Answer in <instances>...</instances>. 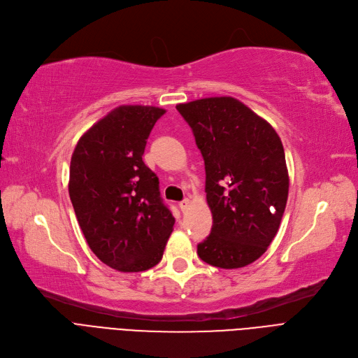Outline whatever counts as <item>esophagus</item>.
I'll use <instances>...</instances> for the list:
<instances>
[{
	"label": "esophagus",
	"mask_w": 358,
	"mask_h": 358,
	"mask_svg": "<svg viewBox=\"0 0 358 358\" xmlns=\"http://www.w3.org/2000/svg\"><path fill=\"white\" fill-rule=\"evenodd\" d=\"M189 206H190V200H189V199H184V200L180 201V209H181L182 212L187 210Z\"/></svg>",
	"instance_id": "obj_1"
}]
</instances>
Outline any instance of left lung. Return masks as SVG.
I'll return each instance as SVG.
<instances>
[{"label": "left lung", "mask_w": 358, "mask_h": 358, "mask_svg": "<svg viewBox=\"0 0 358 358\" xmlns=\"http://www.w3.org/2000/svg\"><path fill=\"white\" fill-rule=\"evenodd\" d=\"M177 110L205 161L213 220L197 255L222 269L250 265L268 250L287 206L289 178L281 138L266 120L231 96L180 103Z\"/></svg>", "instance_id": "obj_1"}]
</instances>
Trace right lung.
Here are the masks:
<instances>
[{"label":"right lung","instance_id":"right-lung-1","mask_svg":"<svg viewBox=\"0 0 358 358\" xmlns=\"http://www.w3.org/2000/svg\"><path fill=\"white\" fill-rule=\"evenodd\" d=\"M164 114L158 106L121 105L93 124L71 157L69 193L77 221L90 250L120 272L158 265L176 222L157 174L142 159Z\"/></svg>","mask_w":358,"mask_h":358}]
</instances>
